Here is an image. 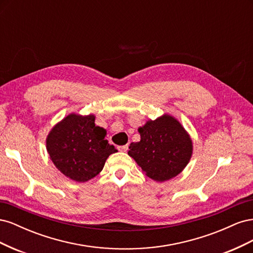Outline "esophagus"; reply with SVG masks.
<instances>
[{
    "label": "esophagus",
    "instance_id": "obj_1",
    "mask_svg": "<svg viewBox=\"0 0 253 253\" xmlns=\"http://www.w3.org/2000/svg\"><path fill=\"white\" fill-rule=\"evenodd\" d=\"M127 149H128V145L127 144H126V145H119V147H118V150L120 152H126Z\"/></svg>",
    "mask_w": 253,
    "mask_h": 253
}]
</instances>
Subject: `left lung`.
I'll return each instance as SVG.
<instances>
[{"instance_id":"obj_1","label":"left lung","mask_w":253,"mask_h":253,"mask_svg":"<svg viewBox=\"0 0 253 253\" xmlns=\"http://www.w3.org/2000/svg\"><path fill=\"white\" fill-rule=\"evenodd\" d=\"M138 132L140 141L129 144L127 154L151 179L160 182L169 180L189 164L193 152L192 139L171 115L165 114L147 121Z\"/></svg>"}]
</instances>
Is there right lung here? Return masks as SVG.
Instances as JSON below:
<instances>
[{
	"instance_id": "add662e5",
	"label": "right lung",
	"mask_w": 253,
	"mask_h": 253,
	"mask_svg": "<svg viewBox=\"0 0 253 253\" xmlns=\"http://www.w3.org/2000/svg\"><path fill=\"white\" fill-rule=\"evenodd\" d=\"M106 131L95 125V115L72 113L51 128L46 150L57 169L66 177L85 182L103 169L117 150L105 139Z\"/></svg>"
}]
</instances>
